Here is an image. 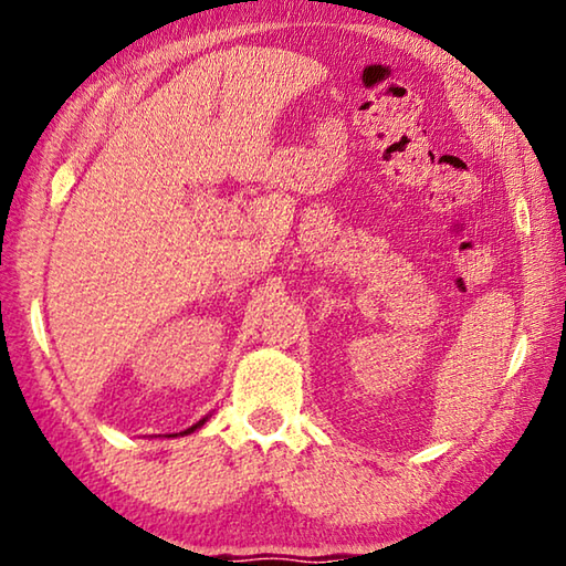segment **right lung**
Masks as SVG:
<instances>
[{"label": "right lung", "instance_id": "add662e5", "mask_svg": "<svg viewBox=\"0 0 566 566\" xmlns=\"http://www.w3.org/2000/svg\"><path fill=\"white\" fill-rule=\"evenodd\" d=\"M203 422H206V420H201V422H198V424H193V428H188V430H186V432H184V434H188V432H193V430H196V428H201V424H203Z\"/></svg>", "mask_w": 566, "mask_h": 566}]
</instances>
